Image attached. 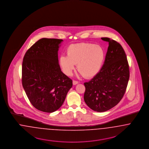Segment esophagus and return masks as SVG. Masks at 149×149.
<instances>
[{"label":"esophagus","instance_id":"1","mask_svg":"<svg viewBox=\"0 0 149 149\" xmlns=\"http://www.w3.org/2000/svg\"><path fill=\"white\" fill-rule=\"evenodd\" d=\"M78 83V81H74V80H73V85H76V84H77Z\"/></svg>","mask_w":149,"mask_h":149}]
</instances>
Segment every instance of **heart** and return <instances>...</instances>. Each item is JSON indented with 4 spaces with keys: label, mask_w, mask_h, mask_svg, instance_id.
<instances>
[{
    "label": "heart",
    "mask_w": 149,
    "mask_h": 149,
    "mask_svg": "<svg viewBox=\"0 0 149 149\" xmlns=\"http://www.w3.org/2000/svg\"><path fill=\"white\" fill-rule=\"evenodd\" d=\"M105 52L99 45L81 43L70 45L67 56L59 57V63L65 74L71 75L77 64V69L83 77H93L100 72L104 63Z\"/></svg>",
    "instance_id": "obj_1"
}]
</instances>
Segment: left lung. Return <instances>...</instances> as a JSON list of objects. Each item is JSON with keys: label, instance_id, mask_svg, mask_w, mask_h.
<instances>
[{"label": "left lung", "instance_id": "left-lung-1", "mask_svg": "<svg viewBox=\"0 0 149 149\" xmlns=\"http://www.w3.org/2000/svg\"><path fill=\"white\" fill-rule=\"evenodd\" d=\"M104 65L97 74L84 83V102L92 110L99 112L109 110L123 98L128 84L129 66L123 47L109 38Z\"/></svg>", "mask_w": 149, "mask_h": 149}]
</instances>
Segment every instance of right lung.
<instances>
[{
  "mask_svg": "<svg viewBox=\"0 0 149 149\" xmlns=\"http://www.w3.org/2000/svg\"><path fill=\"white\" fill-rule=\"evenodd\" d=\"M62 39L42 38L26 51L22 63V85L33 106L51 113L63 104L72 81L61 71L58 51Z\"/></svg>",
  "mask_w": 149,
  "mask_h": 149,
  "instance_id": "obj_1",
  "label": "right lung"
}]
</instances>
